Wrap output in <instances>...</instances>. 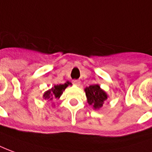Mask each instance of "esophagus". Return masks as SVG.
<instances>
[{
  "label": "esophagus",
  "instance_id": "obj_1",
  "mask_svg": "<svg viewBox=\"0 0 152 152\" xmlns=\"http://www.w3.org/2000/svg\"><path fill=\"white\" fill-rule=\"evenodd\" d=\"M72 82L74 85H76V86H80V81L79 80H73Z\"/></svg>",
  "mask_w": 152,
  "mask_h": 152
}]
</instances>
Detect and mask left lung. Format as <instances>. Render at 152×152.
Listing matches in <instances>:
<instances>
[{
	"mask_svg": "<svg viewBox=\"0 0 152 152\" xmlns=\"http://www.w3.org/2000/svg\"><path fill=\"white\" fill-rule=\"evenodd\" d=\"M86 95L87 102L90 105L93 106L94 109H99L103 106L106 99H108V94L103 91L99 85H91L85 89Z\"/></svg>",
	"mask_w": 152,
	"mask_h": 152,
	"instance_id": "1",
	"label": "left lung"
}]
</instances>
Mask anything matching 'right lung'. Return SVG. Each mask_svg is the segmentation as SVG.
Here are the masks:
<instances>
[{
	"label": "right lung",
	"mask_w": 152,
	"mask_h": 152,
	"mask_svg": "<svg viewBox=\"0 0 152 152\" xmlns=\"http://www.w3.org/2000/svg\"><path fill=\"white\" fill-rule=\"evenodd\" d=\"M70 82H66L65 84H60V85H56L54 86L51 90L46 91L43 94V99H49L52 100L53 99H59L62 94V92L65 91V89L70 85Z\"/></svg>",
	"instance_id": "right-lung-1"
}]
</instances>
